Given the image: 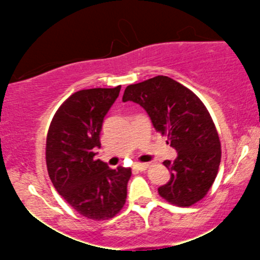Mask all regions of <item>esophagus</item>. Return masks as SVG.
Wrapping results in <instances>:
<instances>
[{"instance_id":"34e87169","label":"esophagus","mask_w":260,"mask_h":260,"mask_svg":"<svg viewBox=\"0 0 260 260\" xmlns=\"http://www.w3.org/2000/svg\"><path fill=\"white\" fill-rule=\"evenodd\" d=\"M133 169L137 170V171H144V170L148 169V164H134Z\"/></svg>"}]
</instances>
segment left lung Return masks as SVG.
I'll list each match as a JSON object with an SVG mask.
<instances>
[{
	"mask_svg": "<svg viewBox=\"0 0 260 260\" xmlns=\"http://www.w3.org/2000/svg\"><path fill=\"white\" fill-rule=\"evenodd\" d=\"M122 101L142 106L155 129L168 136V144L177 151L175 161H164L171 178L157 188L159 194L180 207H190L204 198L215 181L221 147L201 99L170 77L157 76L128 85Z\"/></svg>",
	"mask_w": 260,
	"mask_h": 260,
	"instance_id": "8db88e82",
	"label": "left lung"
}]
</instances>
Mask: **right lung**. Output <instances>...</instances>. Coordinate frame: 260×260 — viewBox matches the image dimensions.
<instances>
[{
	"label": "right lung",
	"instance_id": "1",
	"mask_svg": "<svg viewBox=\"0 0 260 260\" xmlns=\"http://www.w3.org/2000/svg\"><path fill=\"white\" fill-rule=\"evenodd\" d=\"M120 90L121 85L74 92L59 106L47 133L46 165L53 187L91 220L111 219L127 198L131 169H110L95 159L104 118Z\"/></svg>",
	"mask_w": 260,
	"mask_h": 260
}]
</instances>
